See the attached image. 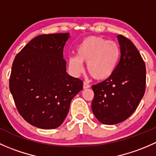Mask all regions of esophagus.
<instances>
[{
    "mask_svg": "<svg viewBox=\"0 0 156 156\" xmlns=\"http://www.w3.org/2000/svg\"><path fill=\"white\" fill-rule=\"evenodd\" d=\"M90 86V84H88L87 82H84V84H83V87H84V89H87V88H89Z\"/></svg>",
    "mask_w": 156,
    "mask_h": 156,
    "instance_id": "esophagus-1",
    "label": "esophagus"
}]
</instances>
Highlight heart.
Returning a JSON list of instances; mask_svg holds the SVG:
<instances>
[{
  "label": "heart",
  "instance_id": "obj_1",
  "mask_svg": "<svg viewBox=\"0 0 156 156\" xmlns=\"http://www.w3.org/2000/svg\"><path fill=\"white\" fill-rule=\"evenodd\" d=\"M121 56V49L115 41L97 36L84 38L76 49V56L69 59L71 70L76 75L84 70L87 63V72L97 80L109 78L115 70Z\"/></svg>",
  "mask_w": 156,
  "mask_h": 156
}]
</instances>
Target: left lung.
Listing matches in <instances>:
<instances>
[{
    "label": "left lung",
    "instance_id": "left-lung-1",
    "mask_svg": "<svg viewBox=\"0 0 156 156\" xmlns=\"http://www.w3.org/2000/svg\"><path fill=\"white\" fill-rule=\"evenodd\" d=\"M121 58L112 75L92 86L93 113L102 124L115 125L128 119L136 110L146 89V66L133 43L117 36Z\"/></svg>",
    "mask_w": 156,
    "mask_h": 156
}]
</instances>
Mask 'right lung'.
Listing matches in <instances>:
<instances>
[{
  "instance_id": "right-lung-1",
  "label": "right lung",
  "mask_w": 156,
  "mask_h": 156,
  "mask_svg": "<svg viewBox=\"0 0 156 156\" xmlns=\"http://www.w3.org/2000/svg\"><path fill=\"white\" fill-rule=\"evenodd\" d=\"M69 33L41 34L16 56L10 90L22 117L41 129L64 122L73 97L83 89L81 79L66 72L63 48Z\"/></svg>"
}]
</instances>
